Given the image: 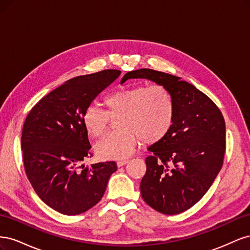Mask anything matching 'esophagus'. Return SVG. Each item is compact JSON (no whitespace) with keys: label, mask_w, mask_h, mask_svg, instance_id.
<instances>
[{"label":"esophagus","mask_w":250,"mask_h":250,"mask_svg":"<svg viewBox=\"0 0 250 250\" xmlns=\"http://www.w3.org/2000/svg\"><path fill=\"white\" fill-rule=\"evenodd\" d=\"M128 162H129V161H128V160H122V161H118V162H117V166H118V167H122V166L126 165Z\"/></svg>","instance_id":"1"}]
</instances>
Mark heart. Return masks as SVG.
<instances>
[{
  "instance_id": "obj_1",
  "label": "heart",
  "mask_w": 250,
  "mask_h": 250,
  "mask_svg": "<svg viewBox=\"0 0 250 250\" xmlns=\"http://www.w3.org/2000/svg\"><path fill=\"white\" fill-rule=\"evenodd\" d=\"M107 110L89 105L83 112L87 133L98 138L106 131L110 117L117 118L121 130L105 135L96 144L98 156L120 160L133 153L141 139L145 144L163 140L171 130L175 108L169 90L162 85H134L120 88L104 99Z\"/></svg>"
}]
</instances>
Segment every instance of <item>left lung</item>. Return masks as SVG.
<instances>
[{
  "label": "left lung",
  "mask_w": 250,
  "mask_h": 250,
  "mask_svg": "<svg viewBox=\"0 0 250 250\" xmlns=\"http://www.w3.org/2000/svg\"><path fill=\"white\" fill-rule=\"evenodd\" d=\"M133 78L167 88L175 108L169 133L148 148L151 155L140 186L142 197L162 214L183 213L203 197L222 168L224 118L207 95L180 77L140 69L125 74L122 81Z\"/></svg>",
  "instance_id": "8db88e82"
}]
</instances>
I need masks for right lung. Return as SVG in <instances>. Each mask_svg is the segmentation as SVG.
<instances>
[{
	"label": "right lung",
	"instance_id": "add662e5",
	"mask_svg": "<svg viewBox=\"0 0 250 250\" xmlns=\"http://www.w3.org/2000/svg\"><path fill=\"white\" fill-rule=\"evenodd\" d=\"M118 70H104L65 81L30 110L21 146L27 177L39 197L63 215H79L99 202L115 162L79 168L90 154L83 112L115 81Z\"/></svg>",
	"mask_w": 250,
	"mask_h": 250
}]
</instances>
